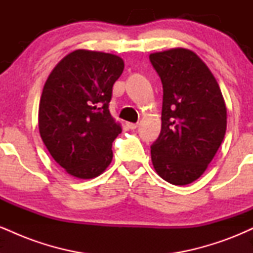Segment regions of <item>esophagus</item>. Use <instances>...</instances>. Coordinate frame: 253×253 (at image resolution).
<instances>
[{
	"mask_svg": "<svg viewBox=\"0 0 253 253\" xmlns=\"http://www.w3.org/2000/svg\"><path fill=\"white\" fill-rule=\"evenodd\" d=\"M127 127L130 129H135L136 127H138V124H134V123H127Z\"/></svg>",
	"mask_w": 253,
	"mask_h": 253,
	"instance_id": "34e87169",
	"label": "esophagus"
}]
</instances>
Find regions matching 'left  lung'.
<instances>
[{"mask_svg":"<svg viewBox=\"0 0 253 253\" xmlns=\"http://www.w3.org/2000/svg\"><path fill=\"white\" fill-rule=\"evenodd\" d=\"M163 84L162 129L151 145L159 176L175 185L196 181L221 145L227 112L208 66L185 48L150 54Z\"/></svg>","mask_w":253,"mask_h":253,"instance_id":"left-lung-1","label":"left lung"}]
</instances>
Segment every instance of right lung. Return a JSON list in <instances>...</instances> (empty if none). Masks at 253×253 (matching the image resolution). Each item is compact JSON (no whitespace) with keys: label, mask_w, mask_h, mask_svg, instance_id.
Returning <instances> with one entry per match:
<instances>
[{"label":"right lung","mask_w":253,"mask_h":253,"mask_svg":"<svg viewBox=\"0 0 253 253\" xmlns=\"http://www.w3.org/2000/svg\"><path fill=\"white\" fill-rule=\"evenodd\" d=\"M124 66L115 54L76 50L57 64L43 85L40 135L71 176L94 178L112 162V144L121 126L110 115L109 102Z\"/></svg>","instance_id":"right-lung-1"}]
</instances>
